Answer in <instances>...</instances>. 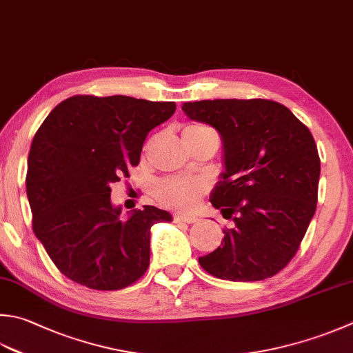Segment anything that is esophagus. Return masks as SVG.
Segmentation results:
<instances>
[{"label": "esophagus", "instance_id": "34e87169", "mask_svg": "<svg viewBox=\"0 0 353 353\" xmlns=\"http://www.w3.org/2000/svg\"><path fill=\"white\" fill-rule=\"evenodd\" d=\"M197 220V217H192V216H181V214H177L174 216V222H183V223H194Z\"/></svg>", "mask_w": 353, "mask_h": 353}]
</instances>
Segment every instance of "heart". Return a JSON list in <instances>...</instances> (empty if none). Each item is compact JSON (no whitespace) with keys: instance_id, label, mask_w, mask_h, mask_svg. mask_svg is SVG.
Masks as SVG:
<instances>
[{"instance_id":"obj_1","label":"heart","mask_w":353,"mask_h":353,"mask_svg":"<svg viewBox=\"0 0 353 353\" xmlns=\"http://www.w3.org/2000/svg\"><path fill=\"white\" fill-rule=\"evenodd\" d=\"M206 127L188 125L185 131H199ZM206 190V185L202 181L196 179H179L171 177L157 185L156 197L163 205L170 206L172 210L190 212L197 208L200 197Z\"/></svg>"}]
</instances>
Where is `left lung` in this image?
<instances>
[{"label": "left lung", "instance_id": "obj_1", "mask_svg": "<svg viewBox=\"0 0 353 353\" xmlns=\"http://www.w3.org/2000/svg\"><path fill=\"white\" fill-rule=\"evenodd\" d=\"M182 110L220 134L225 170L211 203L236 222L200 266L230 281L272 277L294 257L315 214L320 157L312 134L274 101L208 99Z\"/></svg>", "mask_w": 353, "mask_h": 353}]
</instances>
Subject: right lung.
<instances>
[{
  "label": "right lung",
  "instance_id": "add662e5",
  "mask_svg": "<svg viewBox=\"0 0 353 353\" xmlns=\"http://www.w3.org/2000/svg\"><path fill=\"white\" fill-rule=\"evenodd\" d=\"M174 112V102L73 96L46 117L30 147L26 188L34 236L65 277L117 291L147 271L151 226L172 216L147 205L122 219L110 194L139 163L147 134Z\"/></svg>",
  "mask_w": 353,
  "mask_h": 353
}]
</instances>
